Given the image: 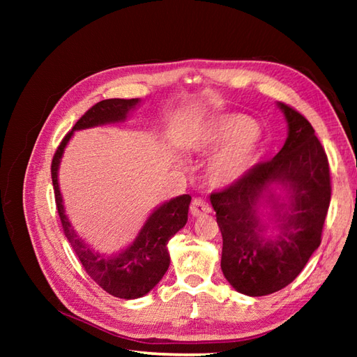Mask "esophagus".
Listing matches in <instances>:
<instances>
[{
	"label": "esophagus",
	"mask_w": 357,
	"mask_h": 357,
	"mask_svg": "<svg viewBox=\"0 0 357 357\" xmlns=\"http://www.w3.org/2000/svg\"><path fill=\"white\" fill-rule=\"evenodd\" d=\"M190 213H192V216H195V218L210 213L208 202H207L206 199H204V198H195V199L192 201V206H190Z\"/></svg>",
	"instance_id": "1"
}]
</instances>
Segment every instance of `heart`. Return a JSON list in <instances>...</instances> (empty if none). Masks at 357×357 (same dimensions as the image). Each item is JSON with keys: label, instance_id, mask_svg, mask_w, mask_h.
I'll return each instance as SVG.
<instances>
[{"label": "heart", "instance_id": "heart-1", "mask_svg": "<svg viewBox=\"0 0 357 357\" xmlns=\"http://www.w3.org/2000/svg\"><path fill=\"white\" fill-rule=\"evenodd\" d=\"M256 123L245 115H221L210 121L193 139L192 146L201 153L218 155L211 165V178L219 185L238 183L255 165L259 155Z\"/></svg>", "mask_w": 357, "mask_h": 357}]
</instances>
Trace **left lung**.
Here are the masks:
<instances>
[{"label": "left lung", "instance_id": "8db88e82", "mask_svg": "<svg viewBox=\"0 0 357 357\" xmlns=\"http://www.w3.org/2000/svg\"><path fill=\"white\" fill-rule=\"evenodd\" d=\"M288 136L279 153L221 192L210 195L222 233L221 268L234 290L265 296L282 290L304 270L321 245L330 207V167L314 128L298 110L278 102ZM280 185L287 201L272 192ZM268 205L277 233L265 235L259 208Z\"/></svg>", "mask_w": 357, "mask_h": 357}]
</instances>
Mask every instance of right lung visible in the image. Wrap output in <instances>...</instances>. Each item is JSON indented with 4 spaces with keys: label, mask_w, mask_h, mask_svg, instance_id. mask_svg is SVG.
Instances as JSON below:
<instances>
[{
    "label": "right lung",
    "mask_w": 357,
    "mask_h": 357,
    "mask_svg": "<svg viewBox=\"0 0 357 357\" xmlns=\"http://www.w3.org/2000/svg\"><path fill=\"white\" fill-rule=\"evenodd\" d=\"M139 104L138 98L133 100H104L96 102L82 115L72 130L64 136L52 159V183L55 190V201L59 219L66 238L69 239L75 255L82 264L87 275L109 294L121 299H138L153 290L165 271L169 270L170 255L167 242L187 224L188 206L192 196L181 195L159 206L142 225L138 236L123 252L105 256L93 252L82 241L67 219L63 206V196L59 192L58 169L67 142L73 132L84 128L115 124L126 121L128 112Z\"/></svg>",
    "instance_id": "right-lung-1"
}]
</instances>
